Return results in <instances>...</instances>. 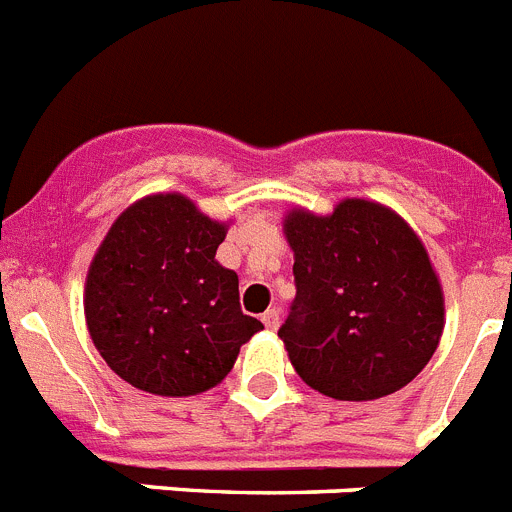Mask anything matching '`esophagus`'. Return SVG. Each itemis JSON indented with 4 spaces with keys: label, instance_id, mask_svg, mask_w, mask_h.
Segmentation results:
<instances>
[{
    "label": "esophagus",
    "instance_id": "obj_1",
    "mask_svg": "<svg viewBox=\"0 0 512 512\" xmlns=\"http://www.w3.org/2000/svg\"><path fill=\"white\" fill-rule=\"evenodd\" d=\"M261 320H264V325L269 330H277L279 328V310H266L264 315H261Z\"/></svg>",
    "mask_w": 512,
    "mask_h": 512
}]
</instances>
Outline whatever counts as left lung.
<instances>
[{
    "mask_svg": "<svg viewBox=\"0 0 512 512\" xmlns=\"http://www.w3.org/2000/svg\"><path fill=\"white\" fill-rule=\"evenodd\" d=\"M284 238L297 297L279 328L302 382L333 400H379L438 348L443 287L420 235L392 207L346 197L328 215L292 207Z\"/></svg>",
    "mask_w": 512,
    "mask_h": 512,
    "instance_id": "left-lung-1",
    "label": "left lung"
}]
</instances>
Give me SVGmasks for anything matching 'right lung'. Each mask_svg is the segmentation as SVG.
I'll list each match as a JSON object with an SVG mask.
<instances>
[{
	"label": "right lung",
	"instance_id": "right-lung-1",
	"mask_svg": "<svg viewBox=\"0 0 512 512\" xmlns=\"http://www.w3.org/2000/svg\"><path fill=\"white\" fill-rule=\"evenodd\" d=\"M228 228L187 194L158 192L125 207L99 243L84 318L99 356L135 390H212L264 330L243 315L238 274L215 259Z\"/></svg>",
	"mask_w": 512,
	"mask_h": 512
}]
</instances>
